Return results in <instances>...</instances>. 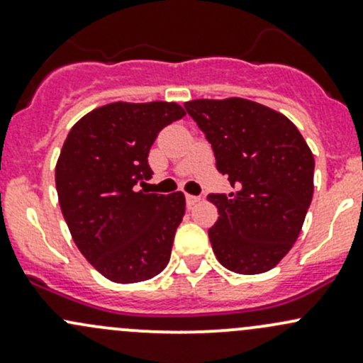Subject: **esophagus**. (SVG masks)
<instances>
[{
  "instance_id": "1",
  "label": "esophagus",
  "mask_w": 363,
  "mask_h": 363,
  "mask_svg": "<svg viewBox=\"0 0 363 363\" xmlns=\"http://www.w3.org/2000/svg\"><path fill=\"white\" fill-rule=\"evenodd\" d=\"M199 202H200V196L186 195V203H188V207H193V205H196Z\"/></svg>"
}]
</instances>
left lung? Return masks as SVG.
Masks as SVG:
<instances>
[{"label": "left lung", "mask_w": 363, "mask_h": 363, "mask_svg": "<svg viewBox=\"0 0 363 363\" xmlns=\"http://www.w3.org/2000/svg\"><path fill=\"white\" fill-rule=\"evenodd\" d=\"M196 121L235 191L208 195L219 218L208 230L212 251L228 270L274 269L298 239L314 191V156L296 126L246 98L191 100Z\"/></svg>", "instance_id": "obj_1"}]
</instances>
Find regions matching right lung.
Wrapping results in <instances>:
<instances>
[{
  "instance_id": "obj_1",
  "label": "right lung",
  "mask_w": 363,
  "mask_h": 363,
  "mask_svg": "<svg viewBox=\"0 0 363 363\" xmlns=\"http://www.w3.org/2000/svg\"><path fill=\"white\" fill-rule=\"evenodd\" d=\"M186 111L175 101L104 105L77 121L56 163V189L72 239L104 277L121 284L168 265L186 211L181 191H137L152 170L149 149Z\"/></svg>"
}]
</instances>
